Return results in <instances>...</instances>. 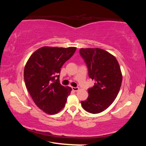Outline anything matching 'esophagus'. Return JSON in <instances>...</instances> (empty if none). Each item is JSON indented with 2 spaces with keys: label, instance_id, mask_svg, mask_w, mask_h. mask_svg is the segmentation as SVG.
<instances>
[{
  "label": "esophagus",
  "instance_id": "obj_1",
  "mask_svg": "<svg viewBox=\"0 0 146 146\" xmlns=\"http://www.w3.org/2000/svg\"><path fill=\"white\" fill-rule=\"evenodd\" d=\"M72 90H73V91H78V90H79V88H78V87H73V88H72Z\"/></svg>",
  "mask_w": 146,
  "mask_h": 146
}]
</instances>
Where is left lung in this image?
<instances>
[{"label": "left lung", "instance_id": "obj_1", "mask_svg": "<svg viewBox=\"0 0 146 146\" xmlns=\"http://www.w3.org/2000/svg\"><path fill=\"white\" fill-rule=\"evenodd\" d=\"M79 53L87 66L89 77L95 80L94 86L88 90V98L81 101V104L90 113L102 112L120 91L122 76L119 64L114 56L102 49L82 48Z\"/></svg>", "mask_w": 146, "mask_h": 146}]
</instances>
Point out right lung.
<instances>
[{
    "label": "right lung",
    "mask_w": 146,
    "mask_h": 146,
    "mask_svg": "<svg viewBox=\"0 0 146 146\" xmlns=\"http://www.w3.org/2000/svg\"><path fill=\"white\" fill-rule=\"evenodd\" d=\"M76 49L42 47L32 54L26 64L24 78L27 90L35 104L48 114L60 111L71 93V88L60 84L59 73Z\"/></svg>",
    "instance_id": "right-lung-1"
}]
</instances>
